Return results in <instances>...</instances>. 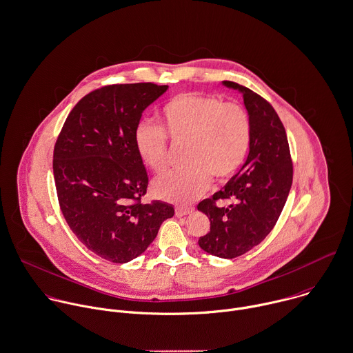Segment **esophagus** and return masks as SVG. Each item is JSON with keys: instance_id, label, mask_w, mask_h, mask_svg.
<instances>
[{"instance_id": "1", "label": "esophagus", "mask_w": 353, "mask_h": 353, "mask_svg": "<svg viewBox=\"0 0 353 353\" xmlns=\"http://www.w3.org/2000/svg\"><path fill=\"white\" fill-rule=\"evenodd\" d=\"M193 212H194V210H193V208H181V207L175 208V215H176L178 218H182V216H188V215H192Z\"/></svg>"}]
</instances>
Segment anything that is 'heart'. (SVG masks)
Returning a JSON list of instances; mask_svg holds the SVG:
<instances>
[{
	"instance_id": "1",
	"label": "heart",
	"mask_w": 353,
	"mask_h": 353,
	"mask_svg": "<svg viewBox=\"0 0 353 353\" xmlns=\"http://www.w3.org/2000/svg\"><path fill=\"white\" fill-rule=\"evenodd\" d=\"M163 128L142 121L134 143L143 164L154 172L164 170L168 154L167 137L186 143L181 170H171L153 181V193L165 201L186 204L201 196L212 181L232 178L243 164L252 138L250 118L238 104L216 96L181 94L161 110Z\"/></svg>"
}]
</instances>
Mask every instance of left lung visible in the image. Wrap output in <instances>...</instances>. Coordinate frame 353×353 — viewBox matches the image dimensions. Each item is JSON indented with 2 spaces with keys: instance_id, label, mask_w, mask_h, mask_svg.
Masks as SVG:
<instances>
[{
  "instance_id": "left-lung-1",
  "label": "left lung",
  "mask_w": 353,
  "mask_h": 353,
  "mask_svg": "<svg viewBox=\"0 0 353 353\" xmlns=\"http://www.w3.org/2000/svg\"><path fill=\"white\" fill-rule=\"evenodd\" d=\"M223 85L242 94L252 138L241 170L197 205L211 222L210 233L199 239V245L210 254L234 259L259 245L275 226L292 188L293 165L285 127L271 104L235 82L225 81ZM221 199L231 204L218 206L216 201Z\"/></svg>"
}]
</instances>
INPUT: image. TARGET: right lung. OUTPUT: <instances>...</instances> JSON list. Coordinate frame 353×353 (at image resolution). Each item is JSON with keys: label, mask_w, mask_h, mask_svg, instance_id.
Here are the masks:
<instances>
[{"label": "right lung", "mask_w": 353, "mask_h": 353, "mask_svg": "<svg viewBox=\"0 0 353 353\" xmlns=\"http://www.w3.org/2000/svg\"><path fill=\"white\" fill-rule=\"evenodd\" d=\"M167 89L154 83L97 89L74 107L54 145L61 212L89 250L112 263L143 253L174 216L171 204H141L148 174L134 143L142 112Z\"/></svg>", "instance_id": "1"}]
</instances>
